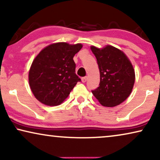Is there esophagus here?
<instances>
[{
    "mask_svg": "<svg viewBox=\"0 0 160 160\" xmlns=\"http://www.w3.org/2000/svg\"><path fill=\"white\" fill-rule=\"evenodd\" d=\"M87 80V76H84V77H82V82H84V83L86 82Z\"/></svg>",
    "mask_w": 160,
    "mask_h": 160,
    "instance_id": "34e87169",
    "label": "esophagus"
}]
</instances>
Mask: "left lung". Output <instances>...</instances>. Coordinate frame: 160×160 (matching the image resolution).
<instances>
[{
    "label": "left lung",
    "instance_id": "1",
    "mask_svg": "<svg viewBox=\"0 0 160 160\" xmlns=\"http://www.w3.org/2000/svg\"><path fill=\"white\" fill-rule=\"evenodd\" d=\"M100 71V84L92 90L103 106L113 107L130 95L135 83V71L130 61L121 50L112 46L100 49L91 47Z\"/></svg>",
    "mask_w": 160,
    "mask_h": 160
}]
</instances>
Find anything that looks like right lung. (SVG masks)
<instances>
[{"label": "right lung", "mask_w": 160, "mask_h": 160, "mask_svg": "<svg viewBox=\"0 0 160 160\" xmlns=\"http://www.w3.org/2000/svg\"><path fill=\"white\" fill-rule=\"evenodd\" d=\"M82 48L81 43L60 42L41 50L29 71L30 87L37 100L47 106H58L66 99L81 82L73 58Z\"/></svg>", "instance_id": "right-lung-1"}]
</instances>
